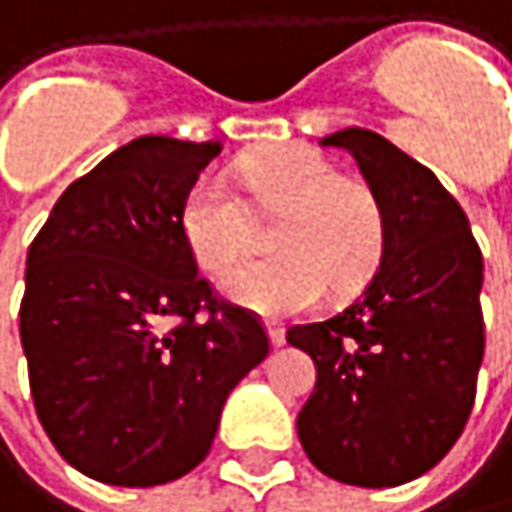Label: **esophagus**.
Wrapping results in <instances>:
<instances>
[{"label": "esophagus", "mask_w": 512, "mask_h": 512, "mask_svg": "<svg viewBox=\"0 0 512 512\" xmlns=\"http://www.w3.org/2000/svg\"><path fill=\"white\" fill-rule=\"evenodd\" d=\"M267 333H270L273 348H282L285 345V327L282 324H267Z\"/></svg>", "instance_id": "obj_1"}]
</instances>
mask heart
Here are the masks:
<instances>
[{
	"label": "heart",
	"instance_id": "1",
	"mask_svg": "<svg viewBox=\"0 0 512 512\" xmlns=\"http://www.w3.org/2000/svg\"><path fill=\"white\" fill-rule=\"evenodd\" d=\"M233 176L254 209L279 221L267 239L276 254L233 273L230 300L264 315H288L312 306L324 285L354 291L372 276L384 251V212L366 182L342 176L330 158L297 143L236 161ZM179 233L212 279L227 276L254 239L245 206L215 173L188 188Z\"/></svg>",
	"mask_w": 512,
	"mask_h": 512
}]
</instances>
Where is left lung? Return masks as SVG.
Segmentation results:
<instances>
[{"mask_svg":"<svg viewBox=\"0 0 512 512\" xmlns=\"http://www.w3.org/2000/svg\"><path fill=\"white\" fill-rule=\"evenodd\" d=\"M321 146L354 155L384 212V251L348 309L288 330L318 369L297 435L339 483L402 486L450 453L474 408L483 254L456 197L387 137L345 128Z\"/></svg>","mask_w":512,"mask_h":512,"instance_id":"1","label":"left lung"}]
</instances>
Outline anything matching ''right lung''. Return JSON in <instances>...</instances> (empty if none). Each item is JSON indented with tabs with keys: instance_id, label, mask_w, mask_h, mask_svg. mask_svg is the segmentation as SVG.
I'll return each mask as SVG.
<instances>
[{
	"instance_id": "1",
	"label": "right lung",
	"mask_w": 512,
	"mask_h": 512,
	"mask_svg": "<svg viewBox=\"0 0 512 512\" xmlns=\"http://www.w3.org/2000/svg\"><path fill=\"white\" fill-rule=\"evenodd\" d=\"M221 143L137 137L56 200L29 245L20 342L59 456L110 486L197 468L230 390L270 354L197 276L179 209Z\"/></svg>"
}]
</instances>
